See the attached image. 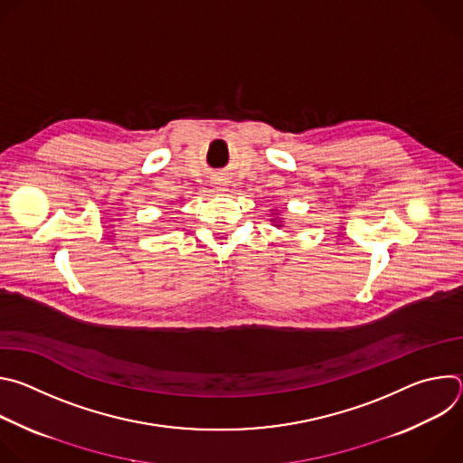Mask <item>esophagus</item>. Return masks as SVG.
Masks as SVG:
<instances>
[{
	"mask_svg": "<svg viewBox=\"0 0 463 463\" xmlns=\"http://www.w3.org/2000/svg\"><path fill=\"white\" fill-rule=\"evenodd\" d=\"M223 186H225V184H222V183H216V188H218V190H225Z\"/></svg>",
	"mask_w": 463,
	"mask_h": 463,
	"instance_id": "obj_1",
	"label": "esophagus"
}]
</instances>
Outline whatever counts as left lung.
Segmentation results:
<instances>
[{
    "label": "left lung",
    "mask_w": 463,
    "mask_h": 463,
    "mask_svg": "<svg viewBox=\"0 0 463 463\" xmlns=\"http://www.w3.org/2000/svg\"><path fill=\"white\" fill-rule=\"evenodd\" d=\"M271 222H273V225H275V227H279V229H280V227H284V222L279 218V214H277V213H275V218H271Z\"/></svg>",
    "instance_id": "left-lung-1"
}]
</instances>
